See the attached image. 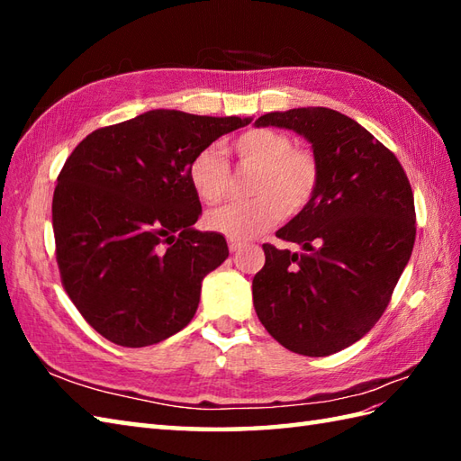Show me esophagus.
Instances as JSON below:
<instances>
[{
	"label": "esophagus",
	"mask_w": 461,
	"mask_h": 461,
	"mask_svg": "<svg viewBox=\"0 0 461 461\" xmlns=\"http://www.w3.org/2000/svg\"><path fill=\"white\" fill-rule=\"evenodd\" d=\"M228 246H230V251H240L243 246H246V243H243V241H238V240H230V241H228Z\"/></svg>",
	"instance_id": "1"
}]
</instances>
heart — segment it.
Masks as SVG:
<instances>
[{"label":"heart","mask_w":461,"mask_h":461,"mask_svg":"<svg viewBox=\"0 0 461 461\" xmlns=\"http://www.w3.org/2000/svg\"><path fill=\"white\" fill-rule=\"evenodd\" d=\"M231 152L241 164L256 166L251 194L256 198L230 202L205 215L208 228L230 240H251L276 225L283 212L289 215L305 210L319 184L315 156L293 146L285 132L251 129L231 142ZM188 180L195 195L205 203L220 202L230 185V164L223 154L208 146L194 154Z\"/></svg>","instance_id":"b5f03b06"}]
</instances>
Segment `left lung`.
<instances>
[{"label":"left lung","instance_id":"8db88e82","mask_svg":"<svg viewBox=\"0 0 461 461\" xmlns=\"http://www.w3.org/2000/svg\"><path fill=\"white\" fill-rule=\"evenodd\" d=\"M311 142L319 184L305 210L276 233L301 253L263 243L253 305L279 345L329 357L376 325L412 256L414 194L396 156L366 129L325 106L259 116Z\"/></svg>","mask_w":461,"mask_h":461}]
</instances>
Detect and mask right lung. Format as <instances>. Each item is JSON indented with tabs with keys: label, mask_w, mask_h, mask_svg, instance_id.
<instances>
[{
	"label": "right lung",
	"mask_w": 461,
	"mask_h": 461,
	"mask_svg": "<svg viewBox=\"0 0 461 461\" xmlns=\"http://www.w3.org/2000/svg\"><path fill=\"white\" fill-rule=\"evenodd\" d=\"M251 119L149 111L91 132L53 194L61 283L89 325L121 347L156 345L194 319L202 281L228 259L198 231L194 154Z\"/></svg>",
	"instance_id": "add662e5"
}]
</instances>
